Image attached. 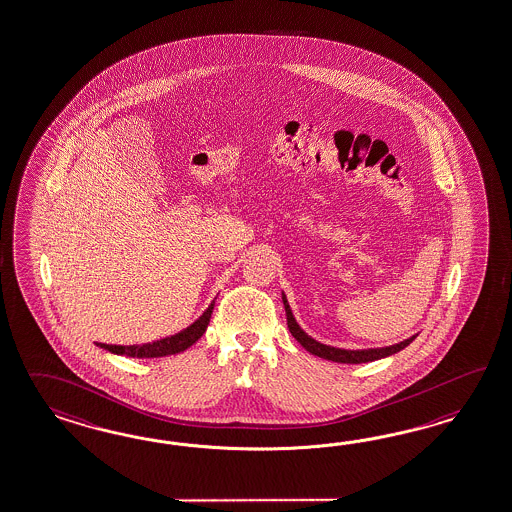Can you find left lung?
Wrapping results in <instances>:
<instances>
[{
  "mask_svg": "<svg viewBox=\"0 0 512 512\" xmlns=\"http://www.w3.org/2000/svg\"><path fill=\"white\" fill-rule=\"evenodd\" d=\"M282 301H284V308H286V317H288V328L291 332V336L295 340L301 343L302 347L308 351V353L315 354L319 358H325V360H332V362H338V364H364V362H373V360H379L384 356H390V354L399 353L401 349H405L407 345H410L416 336L408 338L405 341H399L395 345L390 347H380V349H362V351H347V349H338V347H330V345H323L319 341H315L312 336H308L299 323L295 321V317L291 314V308H289L288 299L286 295H282Z\"/></svg>",
  "mask_w": 512,
  "mask_h": 512,
  "instance_id": "obj_1",
  "label": "left lung"
}]
</instances>
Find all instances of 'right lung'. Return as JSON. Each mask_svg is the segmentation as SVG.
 I'll return each mask as SVG.
<instances>
[{
    "label": "right lung",
    "instance_id": "add662e5",
    "mask_svg": "<svg viewBox=\"0 0 512 512\" xmlns=\"http://www.w3.org/2000/svg\"><path fill=\"white\" fill-rule=\"evenodd\" d=\"M213 304L215 302H211L208 310L200 315L193 325H189L182 332L169 336V338L152 341V343H143V345H107V343H96V345L102 347L105 351H109V353L124 354V356H130V358H159V356L182 353L206 332V328L210 325Z\"/></svg>",
    "mask_w": 512,
    "mask_h": 512
}]
</instances>
